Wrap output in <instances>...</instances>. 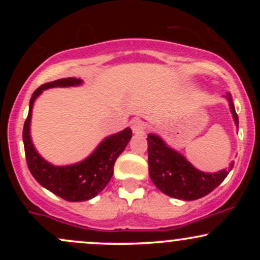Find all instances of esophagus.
I'll return each mask as SVG.
<instances>
[{
	"label": "esophagus",
	"instance_id": "esophagus-1",
	"mask_svg": "<svg viewBox=\"0 0 260 260\" xmlns=\"http://www.w3.org/2000/svg\"><path fill=\"white\" fill-rule=\"evenodd\" d=\"M131 128H132L133 133L143 134L145 131V124L140 118H133V120L131 121Z\"/></svg>",
	"mask_w": 260,
	"mask_h": 260
}]
</instances>
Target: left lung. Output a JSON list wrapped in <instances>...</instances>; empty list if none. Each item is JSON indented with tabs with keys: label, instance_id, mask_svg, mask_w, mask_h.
Returning a JSON list of instances; mask_svg holds the SVG:
<instances>
[{
	"label": "left lung",
	"instance_id": "obj_1",
	"mask_svg": "<svg viewBox=\"0 0 260 260\" xmlns=\"http://www.w3.org/2000/svg\"><path fill=\"white\" fill-rule=\"evenodd\" d=\"M230 107L236 126L238 127V116L231 95L228 94ZM148 164L151 181L162 193L182 201H196L213 192L229 175L230 170L207 174L197 170L177 151L169 148L162 139L155 134L148 136Z\"/></svg>",
	"mask_w": 260,
	"mask_h": 260
}]
</instances>
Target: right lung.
<instances>
[{
	"mask_svg": "<svg viewBox=\"0 0 260 260\" xmlns=\"http://www.w3.org/2000/svg\"><path fill=\"white\" fill-rule=\"evenodd\" d=\"M80 83L82 80L79 78H63L39 86L30 98L28 117L23 127V143L29 171L41 186L68 202L89 201L99 194L111 180L116 159L132 138V129L126 128L122 132L104 139L96 150L84 161L71 166H53L37 153L29 133L31 109L35 99L45 89L79 85Z\"/></svg>",
	"mask_w": 260,
	"mask_h": 260,
	"instance_id": "1",
	"label": "right lung"
}]
</instances>
